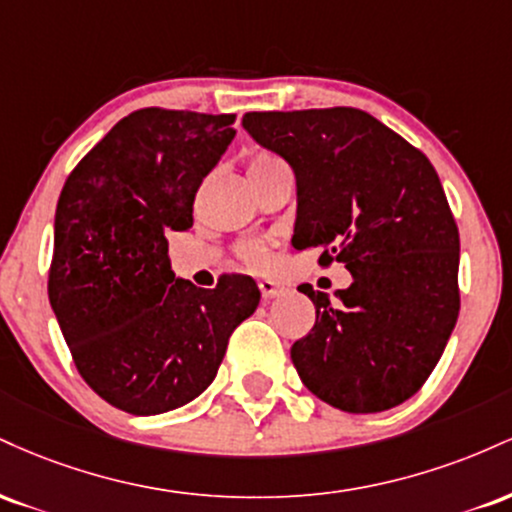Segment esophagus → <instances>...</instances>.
Masks as SVG:
<instances>
[{
    "label": "esophagus",
    "instance_id": "esophagus-1",
    "mask_svg": "<svg viewBox=\"0 0 512 512\" xmlns=\"http://www.w3.org/2000/svg\"><path fill=\"white\" fill-rule=\"evenodd\" d=\"M257 286H260L264 301H272V298L281 296V293H284V286H279V284H276V281H272V279H262Z\"/></svg>",
    "mask_w": 512,
    "mask_h": 512
}]
</instances>
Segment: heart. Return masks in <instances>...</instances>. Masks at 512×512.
Segmentation results:
<instances>
[{
  "mask_svg": "<svg viewBox=\"0 0 512 512\" xmlns=\"http://www.w3.org/2000/svg\"><path fill=\"white\" fill-rule=\"evenodd\" d=\"M276 166H284V163H281V158L262 151V154H257L250 161L248 173H260V170H269ZM240 257H243V262L252 269H267V267H272V262H274L272 252H269V248L264 243H245L243 248H240Z\"/></svg>",
  "mask_w": 512,
  "mask_h": 512,
  "instance_id": "obj_1",
  "label": "heart"
}]
</instances>
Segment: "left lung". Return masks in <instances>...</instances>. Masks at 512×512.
I'll return each instance as SVG.
<instances>
[{
	"instance_id": "8db88e82",
	"label": "left lung",
	"mask_w": 512,
	"mask_h": 512,
	"mask_svg": "<svg viewBox=\"0 0 512 512\" xmlns=\"http://www.w3.org/2000/svg\"><path fill=\"white\" fill-rule=\"evenodd\" d=\"M245 132L296 175V250L344 262L349 289L303 286L315 305L291 346L303 385L332 407L402 404L443 356L457 313L460 233L431 161L356 108L245 113Z\"/></svg>"
}]
</instances>
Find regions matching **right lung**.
I'll list each match as a JSON object with an SVG mask.
<instances>
[{"label":"right lung","instance_id":"obj_1","mask_svg":"<svg viewBox=\"0 0 512 512\" xmlns=\"http://www.w3.org/2000/svg\"><path fill=\"white\" fill-rule=\"evenodd\" d=\"M236 115L144 108L122 117L72 170L55 214L50 305L96 395L134 416L202 395L228 337L260 305L250 276L216 289L178 279L168 233L236 137Z\"/></svg>","mask_w":512,"mask_h":512}]
</instances>
